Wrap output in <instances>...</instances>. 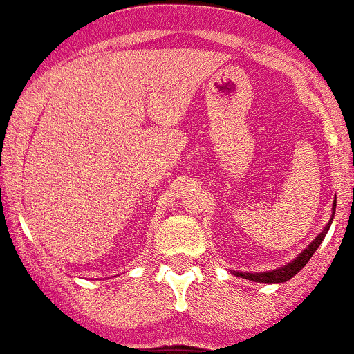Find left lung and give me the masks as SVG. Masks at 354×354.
Returning a JSON list of instances; mask_svg holds the SVG:
<instances>
[{"instance_id": "obj_1", "label": "left lung", "mask_w": 354, "mask_h": 354, "mask_svg": "<svg viewBox=\"0 0 354 354\" xmlns=\"http://www.w3.org/2000/svg\"><path fill=\"white\" fill-rule=\"evenodd\" d=\"M334 212H335V201H334ZM332 222V218H330ZM330 222L325 225V229L322 230L320 236L317 237V239L313 241V243L310 244V246L306 248V250L303 251V253L299 254V257L296 258L292 263L286 265V267L282 268H277V270H272V272H263V274H241V272H236V275H239V277L243 279H248V281H253V282H267V284H277V282H286L289 281L291 277H295L297 272L301 270V268L304 267V265L308 263V260H310L311 257H313V253L317 251V248L320 246L322 241H324L325 234H327L328 227H330Z\"/></svg>"}]
</instances>
